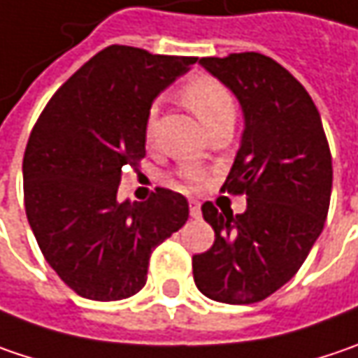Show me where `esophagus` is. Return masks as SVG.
Here are the masks:
<instances>
[{
	"mask_svg": "<svg viewBox=\"0 0 358 358\" xmlns=\"http://www.w3.org/2000/svg\"><path fill=\"white\" fill-rule=\"evenodd\" d=\"M190 217H194V219H199L200 217V202L199 200H190Z\"/></svg>",
	"mask_w": 358,
	"mask_h": 358,
	"instance_id": "1",
	"label": "esophagus"
}]
</instances>
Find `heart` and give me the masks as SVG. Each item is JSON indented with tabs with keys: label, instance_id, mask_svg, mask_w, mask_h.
Here are the masks:
<instances>
[{
	"label": "heart",
	"instance_id": "b5f03b06",
	"mask_svg": "<svg viewBox=\"0 0 358 358\" xmlns=\"http://www.w3.org/2000/svg\"><path fill=\"white\" fill-rule=\"evenodd\" d=\"M182 99L206 127L221 117L233 115L235 111L229 91L210 76H196L188 80L182 89ZM154 119H156V109H152L148 117V136L154 134ZM180 176L186 182H199L202 178L199 170H184Z\"/></svg>",
	"mask_w": 358,
	"mask_h": 358
}]
</instances>
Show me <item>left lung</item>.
I'll use <instances>...</instances> for the list:
<instances>
[{"mask_svg":"<svg viewBox=\"0 0 358 358\" xmlns=\"http://www.w3.org/2000/svg\"><path fill=\"white\" fill-rule=\"evenodd\" d=\"M199 64L239 101L241 143L222 188L245 192L247 208L233 217L202 204L215 243L192 257V273L206 298L253 304L287 284L320 237L332 158L312 96L282 64L257 52Z\"/></svg>","mask_w":358,"mask_h":358,"instance_id":"1","label":"left lung"}]
</instances>
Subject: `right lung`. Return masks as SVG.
Segmentation results:
<instances>
[{"label": "right lung", "instance_id": "add662e5", "mask_svg": "<svg viewBox=\"0 0 358 358\" xmlns=\"http://www.w3.org/2000/svg\"><path fill=\"white\" fill-rule=\"evenodd\" d=\"M196 58L109 46L54 93L24 154V199L34 237L58 278L83 298L137 294L152 251L188 221V200L158 188L117 199L123 170L145 156L152 103Z\"/></svg>", "mask_w": 358, "mask_h": 358}]
</instances>
